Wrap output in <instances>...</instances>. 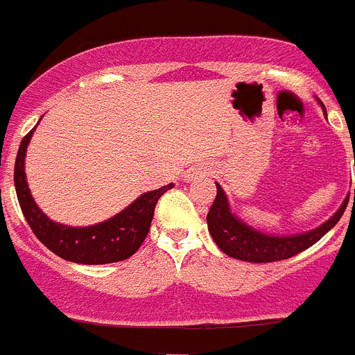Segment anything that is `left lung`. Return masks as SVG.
Listing matches in <instances>:
<instances>
[{
  "label": "left lung",
  "mask_w": 355,
  "mask_h": 355,
  "mask_svg": "<svg viewBox=\"0 0 355 355\" xmlns=\"http://www.w3.org/2000/svg\"><path fill=\"white\" fill-rule=\"evenodd\" d=\"M347 205H349V199H345L341 208L325 224L313 229L309 233L293 234V236H270V234L259 233L250 225H247L245 222H241L238 216H234L229 209L224 190H222L220 184L216 183V197L213 200L211 208H209L206 220H208L209 234L222 252L234 259H241V261L272 263L293 258L302 250L315 245L320 238L327 234L338 224V220L347 209Z\"/></svg>",
  "instance_id": "1"
}]
</instances>
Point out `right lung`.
I'll return each mask as SVG.
<instances>
[{"label": "right lung", "mask_w": 355, "mask_h": 355, "mask_svg": "<svg viewBox=\"0 0 355 355\" xmlns=\"http://www.w3.org/2000/svg\"><path fill=\"white\" fill-rule=\"evenodd\" d=\"M33 130L21 140L14 168V184L19 206L23 209L24 218L33 234L56 256L81 265H105V263L124 261L133 256L149 233L156 202L163 193L171 190L172 183L144 193L124 211L101 224L90 227H69V225L56 224L40 211L26 183L24 156Z\"/></svg>", "instance_id": "add662e5"}]
</instances>
